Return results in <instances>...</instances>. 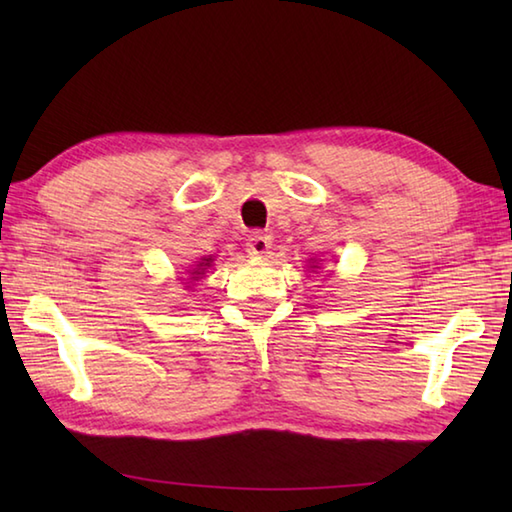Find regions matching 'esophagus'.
Returning a JSON list of instances; mask_svg holds the SVG:
<instances>
[{"label":"esophagus","mask_w":512,"mask_h":512,"mask_svg":"<svg viewBox=\"0 0 512 512\" xmlns=\"http://www.w3.org/2000/svg\"><path fill=\"white\" fill-rule=\"evenodd\" d=\"M270 246H273V239H270V235H266L262 231H255L246 242V250L250 255H266Z\"/></svg>","instance_id":"esophagus-1"}]
</instances>
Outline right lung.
Segmentation results:
<instances>
[{"instance_id": "add662e5", "label": "right lung", "mask_w": 512, "mask_h": 512, "mask_svg": "<svg viewBox=\"0 0 512 512\" xmlns=\"http://www.w3.org/2000/svg\"><path fill=\"white\" fill-rule=\"evenodd\" d=\"M209 264H211V257H209V259H204V262H202L200 266H209ZM195 273H198V275H200V270H195Z\"/></svg>"}]
</instances>
